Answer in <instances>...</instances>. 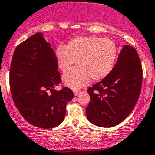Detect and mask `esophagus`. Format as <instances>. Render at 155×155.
Here are the masks:
<instances>
[{
  "instance_id": "34e87169",
  "label": "esophagus",
  "mask_w": 155,
  "mask_h": 155,
  "mask_svg": "<svg viewBox=\"0 0 155 155\" xmlns=\"http://www.w3.org/2000/svg\"><path fill=\"white\" fill-rule=\"evenodd\" d=\"M73 93H74L75 96H78V95H79V94H80L81 91H79V90H75V91L73 92Z\"/></svg>"
}]
</instances>
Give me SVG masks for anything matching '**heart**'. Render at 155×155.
Wrapping results in <instances>:
<instances>
[{
    "mask_svg": "<svg viewBox=\"0 0 155 155\" xmlns=\"http://www.w3.org/2000/svg\"><path fill=\"white\" fill-rule=\"evenodd\" d=\"M58 66L65 72L78 61V67L62 76L64 84L78 90L90 82L107 77L114 68L117 58V46L108 38L79 37L66 47L56 49Z\"/></svg>",
    "mask_w": 155,
    "mask_h": 155,
    "instance_id": "obj_1",
    "label": "heart"
}]
</instances>
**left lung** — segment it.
I'll list each match as a JSON object with an SVG mask.
<instances>
[{"instance_id":"8db88e82","label":"left lung","mask_w":155,"mask_h":155,"mask_svg":"<svg viewBox=\"0 0 155 155\" xmlns=\"http://www.w3.org/2000/svg\"><path fill=\"white\" fill-rule=\"evenodd\" d=\"M142 79L136 49L123 45L110 73L88 89L90 102L86 114L89 121L96 126L111 127L124 120L138 100Z\"/></svg>"}]
</instances>
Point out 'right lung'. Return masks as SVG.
I'll return each instance as SVG.
<instances>
[{"mask_svg": "<svg viewBox=\"0 0 155 155\" xmlns=\"http://www.w3.org/2000/svg\"><path fill=\"white\" fill-rule=\"evenodd\" d=\"M58 61L51 44L36 33L17 46L10 70L13 101L21 116L37 127L53 128L64 120L65 107L74 97L60 83Z\"/></svg>", "mask_w": 155, "mask_h": 155, "instance_id": "1", "label": "right lung"}]
</instances>
